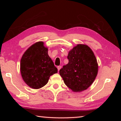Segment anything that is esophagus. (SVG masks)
<instances>
[{
	"label": "esophagus",
	"instance_id": "esophagus-1",
	"mask_svg": "<svg viewBox=\"0 0 121 121\" xmlns=\"http://www.w3.org/2000/svg\"><path fill=\"white\" fill-rule=\"evenodd\" d=\"M57 69H58V71H59V70H60V69H61V66H58V67H57Z\"/></svg>",
	"mask_w": 121,
	"mask_h": 121
}]
</instances>
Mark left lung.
<instances>
[{
    "instance_id": "obj_1",
    "label": "left lung",
    "mask_w": 121,
    "mask_h": 121,
    "mask_svg": "<svg viewBox=\"0 0 121 121\" xmlns=\"http://www.w3.org/2000/svg\"><path fill=\"white\" fill-rule=\"evenodd\" d=\"M69 62L59 73L65 84L74 92L87 89L96 78L98 65L93 51L88 46L78 44L69 52Z\"/></svg>"
}]
</instances>
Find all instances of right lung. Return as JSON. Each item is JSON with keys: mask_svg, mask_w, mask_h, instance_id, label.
<instances>
[{"mask_svg": "<svg viewBox=\"0 0 121 121\" xmlns=\"http://www.w3.org/2000/svg\"><path fill=\"white\" fill-rule=\"evenodd\" d=\"M22 78L28 86L39 89L48 83L50 76L58 69L48 54V48L43 42L35 43L27 49L20 62Z\"/></svg>", "mask_w": 121, "mask_h": 121, "instance_id": "right-lung-1", "label": "right lung"}]
</instances>
